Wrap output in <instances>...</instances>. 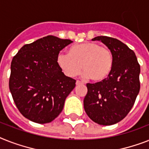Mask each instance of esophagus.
I'll return each instance as SVG.
<instances>
[{
    "label": "esophagus",
    "mask_w": 149,
    "mask_h": 149,
    "mask_svg": "<svg viewBox=\"0 0 149 149\" xmlns=\"http://www.w3.org/2000/svg\"><path fill=\"white\" fill-rule=\"evenodd\" d=\"M76 84H77V86H79V85H81V84H83V83H82V82H80V81L77 80V82H76Z\"/></svg>",
    "instance_id": "obj_1"
}]
</instances>
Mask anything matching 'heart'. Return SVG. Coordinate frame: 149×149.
<instances>
[{"mask_svg": "<svg viewBox=\"0 0 149 149\" xmlns=\"http://www.w3.org/2000/svg\"><path fill=\"white\" fill-rule=\"evenodd\" d=\"M59 68L68 77H75L83 70L86 78L95 83L106 80L111 74L114 58L111 49L96 42L73 45L68 54L60 53L56 57Z\"/></svg>", "mask_w": 149, "mask_h": 149, "instance_id": "1", "label": "heart"}]
</instances>
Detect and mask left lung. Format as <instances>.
<instances>
[{
  "instance_id": "obj_1",
  "label": "left lung",
  "mask_w": 149,
  "mask_h": 149,
  "mask_svg": "<svg viewBox=\"0 0 149 149\" xmlns=\"http://www.w3.org/2000/svg\"><path fill=\"white\" fill-rule=\"evenodd\" d=\"M93 40L102 41L111 49L114 64L106 80L86 84L84 109L95 123L111 125L123 120L135 103L140 89V65L133 50L120 40L106 36Z\"/></svg>"
}]
</instances>
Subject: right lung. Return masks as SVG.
<instances>
[{"mask_svg": "<svg viewBox=\"0 0 149 149\" xmlns=\"http://www.w3.org/2000/svg\"><path fill=\"white\" fill-rule=\"evenodd\" d=\"M71 43L50 35L25 44L13 58L10 91L17 108L29 120L49 123L62 112L76 80L64 75L56 57Z\"/></svg>", "mask_w": 149, "mask_h": 149, "instance_id": "obj_1", "label": "right lung"}]
</instances>
